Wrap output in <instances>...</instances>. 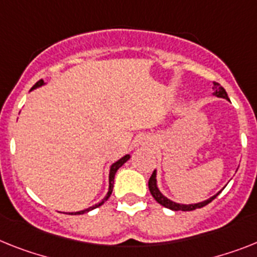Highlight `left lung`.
I'll list each match as a JSON object with an SVG mask.
<instances>
[{
	"mask_svg": "<svg viewBox=\"0 0 257 257\" xmlns=\"http://www.w3.org/2000/svg\"><path fill=\"white\" fill-rule=\"evenodd\" d=\"M213 90H214V95L215 96L228 99L227 92L225 91V88L222 87L219 83H217V82H214ZM155 176H157V175H155V171H154L152 174V176H150V179H149V191H150V193H152L153 197L155 198V201L159 202V204L165 206V208H169V209H171V210H175V212H178V210H183V212H189V210H195V209H197V208H202V206L208 205L209 202H212L213 200H214V198L219 195V192H218L217 195H214L213 197L209 198V200H206V201H202V202H198V204H189V205H182V204H176V202L171 201V200H169V198H166L165 196L162 195L161 192H159L158 187H157V178H155Z\"/></svg>",
	"mask_w": 257,
	"mask_h": 257,
	"instance_id": "left-lung-1",
	"label": "left lung"
}]
</instances>
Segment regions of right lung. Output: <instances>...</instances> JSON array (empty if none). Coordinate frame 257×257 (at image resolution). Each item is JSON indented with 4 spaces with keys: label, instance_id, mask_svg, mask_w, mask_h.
Wrapping results in <instances>:
<instances>
[{
    "label": "right lung",
    "instance_id": "add662e5",
    "mask_svg": "<svg viewBox=\"0 0 257 257\" xmlns=\"http://www.w3.org/2000/svg\"><path fill=\"white\" fill-rule=\"evenodd\" d=\"M43 83H44V82H43V79H40V81H38V82H36V83H35V85L32 86V88L39 87V86H42ZM129 158H131V157H129V155H125V157H122L121 159H118L117 162H115V163H113V165L111 166V171H109V189H108V193H107V196H105V197L103 198V201H102V202H99L98 205H94V206H91V208L85 209V210H81V212L69 213V214H83V213H87V212H90V210H92V209L98 208V206L102 205L103 202L107 201V200H108V198H109V196H111L112 189H113V180H115V174H116V171H117V170L120 169V167H121V166L124 165L125 162L128 161Z\"/></svg>",
    "mask_w": 257,
    "mask_h": 257
}]
</instances>
